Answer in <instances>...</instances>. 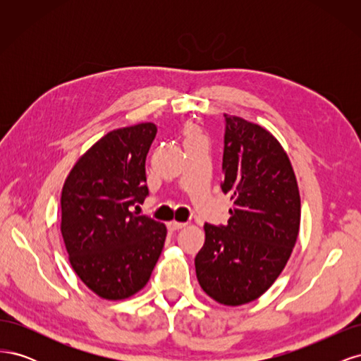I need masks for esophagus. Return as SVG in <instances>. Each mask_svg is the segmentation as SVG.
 Instances as JSON below:
<instances>
[{
  "label": "esophagus",
  "mask_w": 361,
  "mask_h": 361,
  "mask_svg": "<svg viewBox=\"0 0 361 361\" xmlns=\"http://www.w3.org/2000/svg\"><path fill=\"white\" fill-rule=\"evenodd\" d=\"M167 226H169L170 231H179V228L185 227L187 224H185V223H179V221H170Z\"/></svg>",
  "instance_id": "obj_1"
}]
</instances>
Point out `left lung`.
Wrapping results in <instances>:
<instances>
[{
    "label": "left lung",
    "mask_w": 361,
    "mask_h": 361,
    "mask_svg": "<svg viewBox=\"0 0 361 361\" xmlns=\"http://www.w3.org/2000/svg\"><path fill=\"white\" fill-rule=\"evenodd\" d=\"M224 180L233 207L227 226L204 224L195 256L202 289L224 305L259 298L280 276L300 232L301 202L290 161L267 129L224 114Z\"/></svg>",
    "instance_id": "obj_1"
}]
</instances>
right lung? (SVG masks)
<instances>
[{"label":"right lung","mask_w":361,"mask_h":361,"mask_svg":"<svg viewBox=\"0 0 361 361\" xmlns=\"http://www.w3.org/2000/svg\"><path fill=\"white\" fill-rule=\"evenodd\" d=\"M154 123L116 129L75 164L61 191V235L71 265L105 300H125L146 286L167 228L133 212L149 195L146 157Z\"/></svg>","instance_id":"1"}]
</instances>
